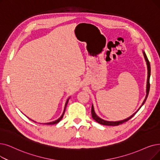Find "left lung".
I'll return each instance as SVG.
<instances>
[{"label": "left lung", "instance_id": "obj_1", "mask_svg": "<svg viewBox=\"0 0 160 160\" xmlns=\"http://www.w3.org/2000/svg\"><path fill=\"white\" fill-rule=\"evenodd\" d=\"M144 53V58L146 59V61H147V67H148V79H147V95H146V97H145V99L144 100L142 105L141 106V107L138 108V110H139L141 107L144 105V103L145 102L146 100H147V97H148V93H149V91H150V62L148 59V58L147 56V55H146V53L144 52H143ZM138 110L137 111V112L135 113H134L133 115H131L130 117H129L128 118L124 120H122V121H118V122H108V121H105V120H102L101 118H99L98 116H97L96 115V114L95 113V111H94V108H93V107L92 105V118H93L97 122H98L100 124H102V125H105V126H118V125H120V124H122L124 122H128L129 120H130L132 117L134 116L135 114L138 112Z\"/></svg>", "mask_w": 160, "mask_h": 160}]
</instances>
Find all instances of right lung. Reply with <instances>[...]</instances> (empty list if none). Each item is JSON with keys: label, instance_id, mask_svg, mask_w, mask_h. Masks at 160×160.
<instances>
[{"label": "right lung", "instance_id": "add662e5", "mask_svg": "<svg viewBox=\"0 0 160 160\" xmlns=\"http://www.w3.org/2000/svg\"><path fill=\"white\" fill-rule=\"evenodd\" d=\"M68 99H69V98L67 99V102H66V103H65V108H64V111H63V114L61 115V116L59 118V119H58L57 120H55V121H53V122H50V123H44V124H47V125H52V124H55V123H58V122H59L60 121H61V120L63 118V115H64V113H65V108H66V107H67V103H68ZM32 122H34L33 120H32Z\"/></svg>", "mask_w": 160, "mask_h": 160}]
</instances>
